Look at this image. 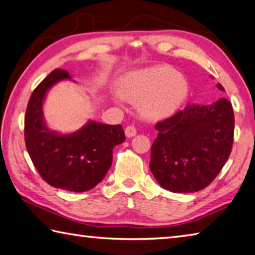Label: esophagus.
Masks as SVG:
<instances>
[{
  "label": "esophagus",
  "instance_id": "1",
  "mask_svg": "<svg viewBox=\"0 0 255 255\" xmlns=\"http://www.w3.org/2000/svg\"><path fill=\"white\" fill-rule=\"evenodd\" d=\"M125 133H126L127 138H131L133 136H136L137 130L133 126H128V127H126V129H125Z\"/></svg>",
  "mask_w": 255,
  "mask_h": 255
}]
</instances>
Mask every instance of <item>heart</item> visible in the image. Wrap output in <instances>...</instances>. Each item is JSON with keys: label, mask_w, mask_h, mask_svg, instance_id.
Wrapping results in <instances>:
<instances>
[{"label": "heart", "mask_w": 255, "mask_h": 255, "mask_svg": "<svg viewBox=\"0 0 255 255\" xmlns=\"http://www.w3.org/2000/svg\"><path fill=\"white\" fill-rule=\"evenodd\" d=\"M120 97L137 101L143 118L152 122L170 117L188 96V81L169 66H154L128 72L118 81ZM118 99V97H115Z\"/></svg>", "instance_id": "b5f03b06"}]
</instances>
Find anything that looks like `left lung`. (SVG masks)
<instances>
[{
    "instance_id": "8db88e82",
    "label": "left lung",
    "mask_w": 255,
    "mask_h": 255,
    "mask_svg": "<svg viewBox=\"0 0 255 255\" xmlns=\"http://www.w3.org/2000/svg\"><path fill=\"white\" fill-rule=\"evenodd\" d=\"M217 88H224L217 83ZM149 167L161 187L174 193L205 188L223 168L233 145L234 113L225 98L192 105L156 125Z\"/></svg>"
}]
</instances>
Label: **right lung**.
Wrapping results in <instances>:
<instances>
[{
    "label": "right lung",
    "instance_id": "1",
    "mask_svg": "<svg viewBox=\"0 0 255 255\" xmlns=\"http://www.w3.org/2000/svg\"><path fill=\"white\" fill-rule=\"evenodd\" d=\"M62 80H71L69 72L55 69L31 95L24 120L25 145L32 163L51 186L86 192L104 179L113 164L114 148L126 137L120 125L110 126L91 119L73 132L49 128L44 100L51 88Z\"/></svg>",
    "mask_w": 255,
    "mask_h": 255
}]
</instances>
